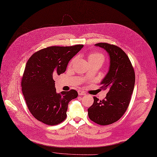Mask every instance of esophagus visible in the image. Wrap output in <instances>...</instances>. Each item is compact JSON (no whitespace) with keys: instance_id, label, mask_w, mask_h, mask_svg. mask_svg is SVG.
<instances>
[{"instance_id":"34e87169","label":"esophagus","mask_w":157,"mask_h":157,"mask_svg":"<svg viewBox=\"0 0 157 157\" xmlns=\"http://www.w3.org/2000/svg\"><path fill=\"white\" fill-rule=\"evenodd\" d=\"M78 94H79V95H85L86 93L84 92L83 91H81V90H79Z\"/></svg>"}]
</instances>
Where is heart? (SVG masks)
<instances>
[{
	"instance_id": "heart-1",
	"label": "heart",
	"mask_w": 157,
	"mask_h": 157,
	"mask_svg": "<svg viewBox=\"0 0 157 157\" xmlns=\"http://www.w3.org/2000/svg\"><path fill=\"white\" fill-rule=\"evenodd\" d=\"M96 59H102L104 61V56L102 54H101L100 53H98V52H94V53H92L91 54L89 55V56H88L89 62L91 61V60H96ZM76 60V57H74L73 59L71 60L69 65L72 66Z\"/></svg>"
}]
</instances>
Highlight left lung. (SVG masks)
<instances>
[{"mask_svg":"<svg viewBox=\"0 0 157 157\" xmlns=\"http://www.w3.org/2000/svg\"><path fill=\"white\" fill-rule=\"evenodd\" d=\"M105 49L110 57L109 70L103 79L101 88L108 90L104 99L94 97L88 109L89 118L101 125L117 121L128 108L135 85V72L127 54L117 46L106 43L95 44Z\"/></svg>","mask_w":157,"mask_h":157,"instance_id":"8db88e82","label":"left lung"}]
</instances>
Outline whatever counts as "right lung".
<instances>
[{
	"label": "right lung",
	"mask_w": 157,
	"mask_h": 157,
	"mask_svg": "<svg viewBox=\"0 0 157 157\" xmlns=\"http://www.w3.org/2000/svg\"><path fill=\"white\" fill-rule=\"evenodd\" d=\"M83 47L50 46L33 54L27 62L21 79L22 92L34 117L48 125H56L67 117L69 102L76 90L57 94L53 77L63 74L72 58Z\"/></svg>",
	"instance_id": "add662e5"
}]
</instances>
